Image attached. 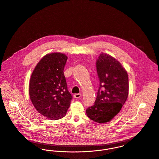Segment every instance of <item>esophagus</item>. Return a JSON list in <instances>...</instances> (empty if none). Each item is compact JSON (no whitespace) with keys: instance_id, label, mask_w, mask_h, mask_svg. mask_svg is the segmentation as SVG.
Listing matches in <instances>:
<instances>
[{"instance_id":"1","label":"esophagus","mask_w":159,"mask_h":159,"mask_svg":"<svg viewBox=\"0 0 159 159\" xmlns=\"http://www.w3.org/2000/svg\"><path fill=\"white\" fill-rule=\"evenodd\" d=\"M81 96L82 95L80 93H77V94H75L74 95V98H79L81 97Z\"/></svg>"}]
</instances>
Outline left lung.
I'll use <instances>...</instances> for the list:
<instances>
[{"mask_svg":"<svg viewBox=\"0 0 159 159\" xmlns=\"http://www.w3.org/2000/svg\"><path fill=\"white\" fill-rule=\"evenodd\" d=\"M96 66L99 87L93 106L86 110L91 120L99 124L110 122L127 101L128 76L125 69L112 56L101 53Z\"/></svg>","mask_w":159,"mask_h":159,"instance_id":"left-lung-1","label":"left lung"}]
</instances>
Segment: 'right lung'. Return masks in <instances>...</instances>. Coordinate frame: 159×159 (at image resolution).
Masks as SVG:
<instances>
[{
	"mask_svg": "<svg viewBox=\"0 0 159 159\" xmlns=\"http://www.w3.org/2000/svg\"><path fill=\"white\" fill-rule=\"evenodd\" d=\"M67 57L62 53L44 56L32 72L29 93L35 109L50 120L64 117L72 96L67 90L64 67Z\"/></svg>",
	"mask_w": 159,
	"mask_h": 159,
	"instance_id": "right-lung-1",
	"label": "right lung"
}]
</instances>
